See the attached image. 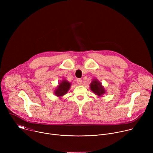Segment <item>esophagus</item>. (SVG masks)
<instances>
[{
	"label": "esophagus",
	"instance_id": "obj_1",
	"mask_svg": "<svg viewBox=\"0 0 153 153\" xmlns=\"http://www.w3.org/2000/svg\"><path fill=\"white\" fill-rule=\"evenodd\" d=\"M77 84H78V85H82V79H77Z\"/></svg>",
	"mask_w": 153,
	"mask_h": 153
}]
</instances>
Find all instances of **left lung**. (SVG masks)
Listing matches in <instances>:
<instances>
[{
	"label": "left lung",
	"mask_w": 153,
	"mask_h": 153,
	"mask_svg": "<svg viewBox=\"0 0 153 153\" xmlns=\"http://www.w3.org/2000/svg\"><path fill=\"white\" fill-rule=\"evenodd\" d=\"M90 86L92 92H93V93L99 97H103V95L106 93V90L104 86H102V83H100L97 79H93L92 80Z\"/></svg>",
	"instance_id": "obj_1"
}]
</instances>
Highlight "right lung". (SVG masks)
Segmentation results:
<instances>
[{
    "mask_svg": "<svg viewBox=\"0 0 153 153\" xmlns=\"http://www.w3.org/2000/svg\"><path fill=\"white\" fill-rule=\"evenodd\" d=\"M71 86V83L65 79H63L59 83V85L57 86L56 88H55L54 91V93L56 96L61 99L62 96H63L68 93Z\"/></svg>",
    "mask_w": 153,
    "mask_h": 153,
    "instance_id": "obj_1",
    "label": "right lung"
}]
</instances>
